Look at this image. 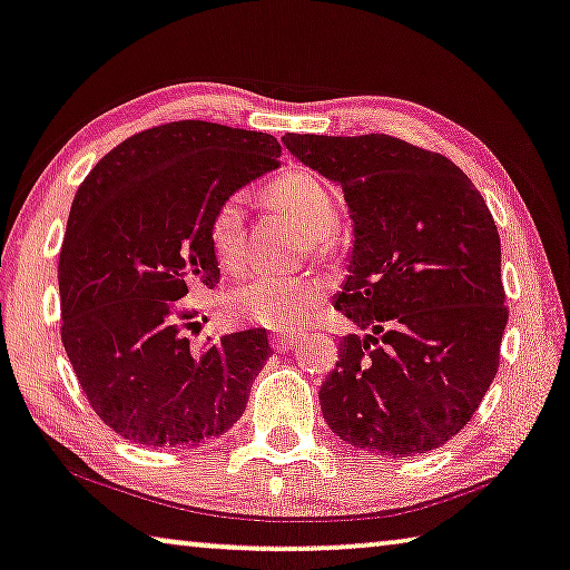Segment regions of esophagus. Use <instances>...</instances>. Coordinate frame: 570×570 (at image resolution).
<instances>
[{"mask_svg":"<svg viewBox=\"0 0 570 570\" xmlns=\"http://www.w3.org/2000/svg\"><path fill=\"white\" fill-rule=\"evenodd\" d=\"M269 344H273L275 352H287V348H293L297 344V336L295 334H275L269 338Z\"/></svg>","mask_w":570,"mask_h":570,"instance_id":"esophagus-1","label":"esophagus"}]
</instances>
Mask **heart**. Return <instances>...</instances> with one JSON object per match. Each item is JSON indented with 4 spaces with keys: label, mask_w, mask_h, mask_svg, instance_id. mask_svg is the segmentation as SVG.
<instances>
[{
    "label": "heart",
    "mask_w": 570,
    "mask_h": 570,
    "mask_svg": "<svg viewBox=\"0 0 570 570\" xmlns=\"http://www.w3.org/2000/svg\"><path fill=\"white\" fill-rule=\"evenodd\" d=\"M269 204L291 216L311 236L315 255H328L334 247L336 198L318 175L291 170L267 186ZM208 244L218 265L229 273L244 267V196L232 194L218 200L208 218ZM323 295L321 279L311 275H257L236 285L226 295V313L249 326L287 331L311 318Z\"/></svg>",
    "instance_id": "heart-1"
}]
</instances>
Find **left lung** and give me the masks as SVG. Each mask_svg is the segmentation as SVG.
Wrapping results in <instances>:
<instances>
[{"label": "left lung", "mask_w": 570, "mask_h": 570, "mask_svg": "<svg viewBox=\"0 0 570 570\" xmlns=\"http://www.w3.org/2000/svg\"><path fill=\"white\" fill-rule=\"evenodd\" d=\"M287 150L336 180L354 252L336 311L348 334L318 392L341 441L405 459L441 449L484 400L507 326L502 247L459 165L400 137L293 135Z\"/></svg>", "instance_id": "left-lung-1"}]
</instances>
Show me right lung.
<instances>
[{"label":"right lung","mask_w":570,"mask_h":570,"mask_svg":"<svg viewBox=\"0 0 570 570\" xmlns=\"http://www.w3.org/2000/svg\"><path fill=\"white\" fill-rule=\"evenodd\" d=\"M273 135L180 119L119 142L78 186L58 259L60 338L94 413L125 441L194 449L247 407L267 331L194 346L190 287H216L208 218L279 165Z\"/></svg>","instance_id":"obj_1"}]
</instances>
